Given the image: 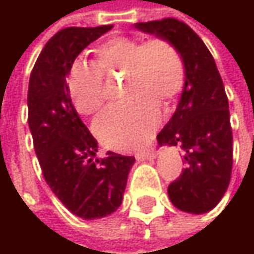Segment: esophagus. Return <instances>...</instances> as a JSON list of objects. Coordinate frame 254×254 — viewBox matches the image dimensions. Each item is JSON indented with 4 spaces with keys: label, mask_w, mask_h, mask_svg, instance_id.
Masks as SVG:
<instances>
[{
    "label": "esophagus",
    "mask_w": 254,
    "mask_h": 254,
    "mask_svg": "<svg viewBox=\"0 0 254 254\" xmlns=\"http://www.w3.org/2000/svg\"><path fill=\"white\" fill-rule=\"evenodd\" d=\"M135 157L138 160H151V159H156L157 157V151L154 148L147 150V151H139V153L135 154Z\"/></svg>",
    "instance_id": "1"
}]
</instances>
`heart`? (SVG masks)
<instances>
[{
    "instance_id": "b5f03b06",
    "label": "heart",
    "mask_w": 254,
    "mask_h": 254,
    "mask_svg": "<svg viewBox=\"0 0 254 254\" xmlns=\"http://www.w3.org/2000/svg\"><path fill=\"white\" fill-rule=\"evenodd\" d=\"M127 72L124 94L130 98L104 110L94 122L98 139L113 150H133L150 141L160 125L156 101H174L185 85L181 51L165 38L142 42L112 36L95 48V63L75 60L67 73V92L80 115L98 112L106 101L104 73Z\"/></svg>"
}]
</instances>
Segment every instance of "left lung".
I'll return each mask as SVG.
<instances>
[{
  "label": "left lung",
  "mask_w": 254,
  "mask_h": 254,
  "mask_svg": "<svg viewBox=\"0 0 254 254\" xmlns=\"http://www.w3.org/2000/svg\"><path fill=\"white\" fill-rule=\"evenodd\" d=\"M135 27L171 41L182 54L185 85L157 141L179 145L188 163L168 187L172 204L187 213H206L224 197L232 171V129L222 77L201 38L184 22L162 19L135 23Z\"/></svg>",
  "instance_id": "1"
}]
</instances>
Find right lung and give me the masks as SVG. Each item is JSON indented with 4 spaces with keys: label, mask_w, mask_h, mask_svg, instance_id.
<instances>
[{
    "label": "right lung",
    "mask_w": 254,
    "mask_h": 254,
    "mask_svg": "<svg viewBox=\"0 0 254 254\" xmlns=\"http://www.w3.org/2000/svg\"><path fill=\"white\" fill-rule=\"evenodd\" d=\"M113 26L66 27L42 48L29 79L27 124L42 175L79 218H104L122 204L132 156L113 151L95 159L97 139L77 116L67 73L77 56Z\"/></svg>",
    "instance_id": "1"
}]
</instances>
